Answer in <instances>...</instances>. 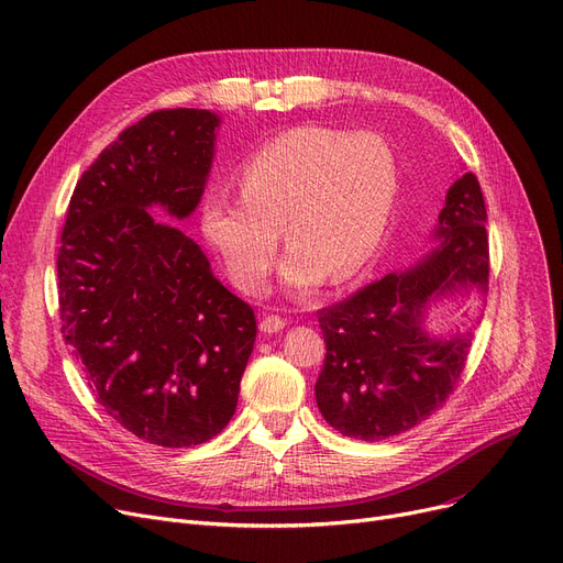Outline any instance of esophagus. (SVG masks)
<instances>
[{
    "mask_svg": "<svg viewBox=\"0 0 563 563\" xmlns=\"http://www.w3.org/2000/svg\"><path fill=\"white\" fill-rule=\"evenodd\" d=\"M285 329V320L280 314H264L260 320V331L262 333H278Z\"/></svg>",
    "mask_w": 563,
    "mask_h": 563,
    "instance_id": "34e87169",
    "label": "esophagus"
}]
</instances>
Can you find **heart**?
Masks as SVG:
<instances>
[{"mask_svg":"<svg viewBox=\"0 0 563 563\" xmlns=\"http://www.w3.org/2000/svg\"><path fill=\"white\" fill-rule=\"evenodd\" d=\"M241 192L202 202V234L241 291H257L280 246L283 285L306 295L327 276L345 283L379 251L400 195V165L377 133L306 124L276 135L243 163Z\"/></svg>","mask_w":563,"mask_h":563,"instance_id":"heart-1","label":"heart"}]
</instances>
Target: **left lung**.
Returning a JSON list of instances; mask_svg holds the SVG:
<instances>
[{
  "label": "left lung",
  "mask_w": 563,
  "mask_h": 563,
  "mask_svg": "<svg viewBox=\"0 0 563 563\" xmlns=\"http://www.w3.org/2000/svg\"><path fill=\"white\" fill-rule=\"evenodd\" d=\"M487 211L474 173L462 175L439 211L434 246L413 266L361 287L317 312L327 356L314 398L331 428L379 442L426 421L453 394L472 331L423 329L426 308L453 291H485L490 272Z\"/></svg>",
  "instance_id": "8db88e82"
}]
</instances>
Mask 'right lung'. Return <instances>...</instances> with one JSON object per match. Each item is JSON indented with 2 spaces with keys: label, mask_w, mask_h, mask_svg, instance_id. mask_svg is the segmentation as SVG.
Wrapping results in <instances>:
<instances>
[{
  "label": "right lung",
  "mask_w": 563,
  "mask_h": 563,
  "mask_svg": "<svg viewBox=\"0 0 563 563\" xmlns=\"http://www.w3.org/2000/svg\"><path fill=\"white\" fill-rule=\"evenodd\" d=\"M218 124L175 108L121 131L76 184L57 253L62 335L96 400L165 449L230 423L257 335L198 243L150 213L181 221L200 205Z\"/></svg>",
  "instance_id": "right-lung-1"
}]
</instances>
